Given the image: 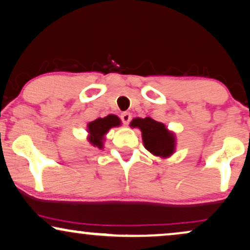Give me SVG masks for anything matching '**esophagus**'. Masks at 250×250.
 <instances>
[{"label":"esophagus","instance_id":"34e87169","mask_svg":"<svg viewBox=\"0 0 250 250\" xmlns=\"http://www.w3.org/2000/svg\"><path fill=\"white\" fill-rule=\"evenodd\" d=\"M121 119H122V122L125 123V125H128L129 122H130L131 120V114L129 112H125L121 114Z\"/></svg>","mask_w":250,"mask_h":250}]
</instances>
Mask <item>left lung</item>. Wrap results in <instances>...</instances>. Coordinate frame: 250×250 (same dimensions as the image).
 Here are the masks:
<instances>
[{"mask_svg": "<svg viewBox=\"0 0 250 250\" xmlns=\"http://www.w3.org/2000/svg\"><path fill=\"white\" fill-rule=\"evenodd\" d=\"M131 128L142 131L144 147L153 155L167 159L176 151V135L169 130L164 123L151 118H135L130 122Z\"/></svg>", "mask_w": 250, "mask_h": 250, "instance_id": "obj_1", "label": "left lung"}]
</instances>
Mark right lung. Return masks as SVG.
Segmentation results:
<instances>
[{
    "mask_svg": "<svg viewBox=\"0 0 250 250\" xmlns=\"http://www.w3.org/2000/svg\"><path fill=\"white\" fill-rule=\"evenodd\" d=\"M121 125V120L119 116L114 114H108L105 118H98L95 121H91L86 125V131H88V142L94 146L102 149L104 147L105 136L109 129Z\"/></svg>",
    "mask_w": 250,
    "mask_h": 250,
    "instance_id": "obj_1",
    "label": "right lung"
}]
</instances>
